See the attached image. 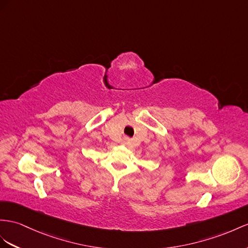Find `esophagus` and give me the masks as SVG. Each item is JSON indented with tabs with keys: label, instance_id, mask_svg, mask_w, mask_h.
<instances>
[{
	"label": "esophagus",
	"instance_id": "34e87169",
	"mask_svg": "<svg viewBox=\"0 0 248 248\" xmlns=\"http://www.w3.org/2000/svg\"><path fill=\"white\" fill-rule=\"evenodd\" d=\"M123 144H124V145H128V147H131V145L133 144V141H132V139L131 138H129V137H126V136H124V138H123Z\"/></svg>",
	"mask_w": 248,
	"mask_h": 248
}]
</instances>
